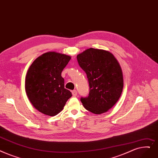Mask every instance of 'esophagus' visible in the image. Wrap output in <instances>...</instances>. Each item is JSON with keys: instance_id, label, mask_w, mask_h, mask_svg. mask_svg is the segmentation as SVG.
<instances>
[{"instance_id": "1", "label": "esophagus", "mask_w": 158, "mask_h": 158, "mask_svg": "<svg viewBox=\"0 0 158 158\" xmlns=\"http://www.w3.org/2000/svg\"><path fill=\"white\" fill-rule=\"evenodd\" d=\"M72 95L73 96V97H75V96H77V92L76 90H73L72 92Z\"/></svg>"}]
</instances>
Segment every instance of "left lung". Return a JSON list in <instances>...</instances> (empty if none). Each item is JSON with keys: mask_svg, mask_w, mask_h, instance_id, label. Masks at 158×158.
Returning <instances> with one entry per match:
<instances>
[{"mask_svg": "<svg viewBox=\"0 0 158 158\" xmlns=\"http://www.w3.org/2000/svg\"><path fill=\"white\" fill-rule=\"evenodd\" d=\"M77 59L90 86L89 95L81 98L83 106L95 114L106 112L123 92V72L118 60L111 52L92 48L77 55Z\"/></svg>", "mask_w": 158, "mask_h": 158, "instance_id": "1", "label": "left lung"}]
</instances>
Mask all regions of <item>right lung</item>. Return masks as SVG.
Segmentation results:
<instances>
[{"mask_svg": "<svg viewBox=\"0 0 158 158\" xmlns=\"http://www.w3.org/2000/svg\"><path fill=\"white\" fill-rule=\"evenodd\" d=\"M71 59L56 52L43 53L33 61L27 72L25 90L29 101L42 114L55 116L63 109L72 93L64 88L61 73Z\"/></svg>", "mask_w": 158, "mask_h": 158, "instance_id": "add662e5", "label": "right lung"}]
</instances>
